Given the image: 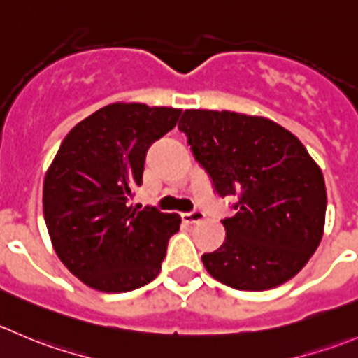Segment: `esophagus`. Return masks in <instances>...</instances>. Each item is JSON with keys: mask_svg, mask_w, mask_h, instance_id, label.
Instances as JSON below:
<instances>
[{"mask_svg": "<svg viewBox=\"0 0 358 358\" xmlns=\"http://www.w3.org/2000/svg\"><path fill=\"white\" fill-rule=\"evenodd\" d=\"M204 217H206V215H204L201 210H194V211H189V213L182 215L183 222H187V224H197V222H203Z\"/></svg>", "mask_w": 358, "mask_h": 358, "instance_id": "1", "label": "esophagus"}]
</instances>
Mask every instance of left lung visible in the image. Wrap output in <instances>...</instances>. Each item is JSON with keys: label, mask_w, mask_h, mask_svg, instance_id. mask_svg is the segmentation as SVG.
I'll return each instance as SVG.
<instances>
[{"label": "left lung", "mask_w": 358, "mask_h": 358, "mask_svg": "<svg viewBox=\"0 0 358 358\" xmlns=\"http://www.w3.org/2000/svg\"><path fill=\"white\" fill-rule=\"evenodd\" d=\"M178 129L220 197L238 196L225 241L204 253L206 271L238 290H269L306 266L327 210L324 175L290 131L264 117L185 110Z\"/></svg>", "instance_id": "left-lung-1"}]
</instances>
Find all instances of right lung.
Wrapping results in <instances>:
<instances>
[{
  "label": "right lung",
  "mask_w": 358,
  "mask_h": 358,
  "mask_svg": "<svg viewBox=\"0 0 358 358\" xmlns=\"http://www.w3.org/2000/svg\"><path fill=\"white\" fill-rule=\"evenodd\" d=\"M182 110L113 103L76 124L62 140L43 182V215L52 246L91 289L129 292L161 271L180 215L136 210L154 141L178 122Z\"/></svg>",
  "instance_id": "obj_1"
}]
</instances>
